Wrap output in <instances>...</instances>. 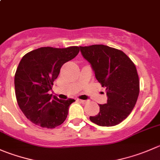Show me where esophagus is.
<instances>
[{
    "label": "esophagus",
    "instance_id": "obj_1",
    "mask_svg": "<svg viewBox=\"0 0 160 160\" xmlns=\"http://www.w3.org/2000/svg\"><path fill=\"white\" fill-rule=\"evenodd\" d=\"M78 101L80 102H81L82 104H86L87 102H88V101H86V100H81V99H78Z\"/></svg>",
    "mask_w": 160,
    "mask_h": 160
}]
</instances>
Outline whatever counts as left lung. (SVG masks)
Instances as JSON below:
<instances>
[{
  "mask_svg": "<svg viewBox=\"0 0 160 160\" xmlns=\"http://www.w3.org/2000/svg\"><path fill=\"white\" fill-rule=\"evenodd\" d=\"M80 48L98 81L106 88L108 97L107 103L99 105L98 114L90 116V120L98 126H116L129 116L138 98L140 87L135 65L124 52L103 44Z\"/></svg>",
  "mask_w": 160,
  "mask_h": 160,
  "instance_id": "obj_1",
  "label": "left lung"
}]
</instances>
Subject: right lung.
I'll return each instance as SVG.
<instances>
[{"mask_svg":"<svg viewBox=\"0 0 160 160\" xmlns=\"http://www.w3.org/2000/svg\"><path fill=\"white\" fill-rule=\"evenodd\" d=\"M77 46L66 48H40L22 57L15 75V89L20 109L34 124L55 128L67 117L74 99L62 100L48 94L62 65L78 55Z\"/></svg>","mask_w":160,"mask_h":160,"instance_id":"obj_1","label":"right lung"}]
</instances>
